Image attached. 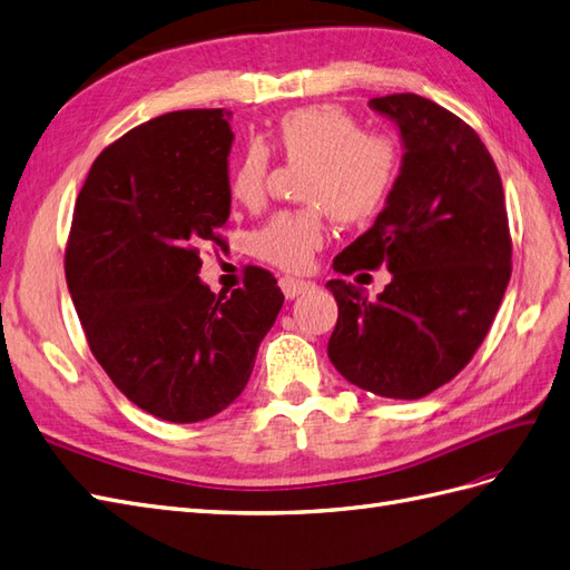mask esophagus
<instances>
[{"instance_id": "34e87169", "label": "esophagus", "mask_w": 570, "mask_h": 570, "mask_svg": "<svg viewBox=\"0 0 570 570\" xmlns=\"http://www.w3.org/2000/svg\"><path fill=\"white\" fill-rule=\"evenodd\" d=\"M315 284L308 282V279H298V276H284L282 279V291L286 298H298L303 296L305 291H313Z\"/></svg>"}]
</instances>
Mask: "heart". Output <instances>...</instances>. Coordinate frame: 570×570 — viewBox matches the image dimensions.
Returning a JSON list of instances; mask_svg holds the SVG:
<instances>
[{
  "mask_svg": "<svg viewBox=\"0 0 570 570\" xmlns=\"http://www.w3.org/2000/svg\"><path fill=\"white\" fill-rule=\"evenodd\" d=\"M303 166L296 212H279L250 238L253 253L282 269H303L325 240L327 212L340 224H361L383 207L400 170L397 144L363 132L340 106H305L286 112L265 144H250L230 170V197L247 209L265 199L269 156Z\"/></svg>",
  "mask_w": 570,
  "mask_h": 570,
  "instance_id": "b5f03b06",
  "label": "heart"
}]
</instances>
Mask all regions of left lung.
<instances>
[{
	"instance_id": "left-lung-1",
	"label": "left lung",
	"mask_w": 570,
	"mask_h": 570,
	"mask_svg": "<svg viewBox=\"0 0 570 570\" xmlns=\"http://www.w3.org/2000/svg\"><path fill=\"white\" fill-rule=\"evenodd\" d=\"M402 139V166L375 224L334 257V272L387 267L368 298L327 282L340 305L327 356L377 397L419 400L452 381L484 342L510 279L501 175L458 115L416 94L368 100Z\"/></svg>"
}]
</instances>
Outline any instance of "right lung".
<instances>
[{
    "label": "right lung",
    "instance_id": "add662e5",
    "mask_svg": "<svg viewBox=\"0 0 570 570\" xmlns=\"http://www.w3.org/2000/svg\"><path fill=\"white\" fill-rule=\"evenodd\" d=\"M228 115L178 110L110 144L71 218L65 274L96 361L139 410L195 424L245 390L284 294L259 267L212 294L202 243L230 214Z\"/></svg>",
    "mask_w": 570,
    "mask_h": 570
}]
</instances>
